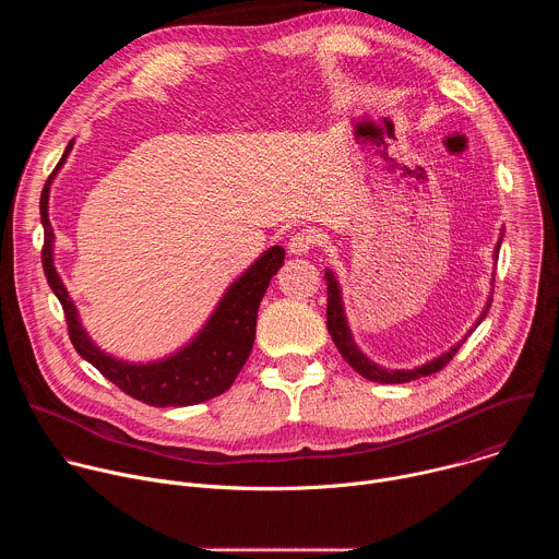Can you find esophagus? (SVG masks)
<instances>
[{
  "instance_id": "obj_1",
  "label": "esophagus",
  "mask_w": 559,
  "mask_h": 559,
  "mask_svg": "<svg viewBox=\"0 0 559 559\" xmlns=\"http://www.w3.org/2000/svg\"><path fill=\"white\" fill-rule=\"evenodd\" d=\"M318 243V234L316 229H309V227H302V229H296L292 236H289V243H287V250L292 254H307L316 248Z\"/></svg>"
}]
</instances>
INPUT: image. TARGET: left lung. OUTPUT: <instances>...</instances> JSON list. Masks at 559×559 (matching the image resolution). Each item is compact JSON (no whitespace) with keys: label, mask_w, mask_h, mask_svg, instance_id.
Returning <instances> with one entry per match:
<instances>
[{"label":"left lung","mask_w":559,"mask_h":559,"mask_svg":"<svg viewBox=\"0 0 559 559\" xmlns=\"http://www.w3.org/2000/svg\"><path fill=\"white\" fill-rule=\"evenodd\" d=\"M504 236V234H502ZM502 236L500 241L496 246V261H498V254H500V243H502ZM325 278H328V330L332 334V341L334 345L338 347L341 356L367 380L371 382H382V384H401V382H409V380H418L423 376H431L440 369H444L449 365V360L457 354L460 345L457 343L455 347H451L447 354H442L440 358L423 365V367H416V369H384V367H378L376 362H371L356 345H354V338H352V332L347 328V318H345V311H343V300H341V287L336 283V276L332 272H325ZM491 302L485 307L480 321L487 316ZM480 321H477L475 325H480Z\"/></svg>","instance_id":"1"}]
</instances>
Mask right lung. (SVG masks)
Instances as JSON below:
<instances>
[{
  "label": "right lung",
  "mask_w": 559,
  "mask_h": 559,
  "mask_svg": "<svg viewBox=\"0 0 559 559\" xmlns=\"http://www.w3.org/2000/svg\"><path fill=\"white\" fill-rule=\"evenodd\" d=\"M70 147L72 141L68 143L61 162L57 164V168L52 170L41 190L39 212L44 225V274L48 278L50 289L63 307L68 336L76 354L86 358L93 367H97L102 376H106L123 393L132 395L134 401H141L150 407H188L205 403L214 395H221L231 386V382L236 380L238 371L243 369L252 352L257 336L259 305L265 296L272 276L283 265L285 250L281 246L270 248L241 278L229 285V289L221 298L218 307L214 309L201 334L179 354L147 365H130L117 360L104 354L84 332L82 323H79L76 318V309L52 263L55 236L48 221V190L59 166L66 162Z\"/></svg>",
  "instance_id": "1"
}]
</instances>
